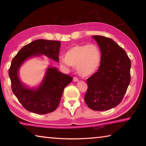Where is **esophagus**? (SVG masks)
Listing matches in <instances>:
<instances>
[{"label": "esophagus", "mask_w": 146, "mask_h": 146, "mask_svg": "<svg viewBox=\"0 0 146 146\" xmlns=\"http://www.w3.org/2000/svg\"><path fill=\"white\" fill-rule=\"evenodd\" d=\"M73 80L74 82H78V78H77V77H76V76H75V77H73Z\"/></svg>", "instance_id": "esophagus-1"}]
</instances>
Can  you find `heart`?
Here are the masks:
<instances>
[{"label": "heart", "mask_w": 146, "mask_h": 146, "mask_svg": "<svg viewBox=\"0 0 146 146\" xmlns=\"http://www.w3.org/2000/svg\"><path fill=\"white\" fill-rule=\"evenodd\" d=\"M101 51L94 44L75 45L68 49L65 57L60 58L62 65L76 68L79 75L88 77L93 75L99 68L101 62Z\"/></svg>", "instance_id": "heart-1"}]
</instances>
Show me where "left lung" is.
<instances>
[{
	"mask_svg": "<svg viewBox=\"0 0 146 146\" xmlns=\"http://www.w3.org/2000/svg\"><path fill=\"white\" fill-rule=\"evenodd\" d=\"M101 51L100 66L87 80L86 104L95 111L115 108L122 100L131 80V60L111 38L93 35Z\"/></svg>",
	"mask_w": 146,
	"mask_h": 146,
	"instance_id": "1",
	"label": "left lung"
}]
</instances>
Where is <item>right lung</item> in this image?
<instances>
[{"mask_svg": "<svg viewBox=\"0 0 146 146\" xmlns=\"http://www.w3.org/2000/svg\"><path fill=\"white\" fill-rule=\"evenodd\" d=\"M60 45L59 41L35 40L24 46L11 61L9 70L11 90L22 106L29 111L44 115L55 111L64 88L71 82L73 77L49 66L40 86L37 88H28L20 80L19 69L28 58L42 55L58 62Z\"/></svg>", "mask_w": 146, "mask_h": 146, "instance_id": "add662e5", "label": "right lung"}]
</instances>
